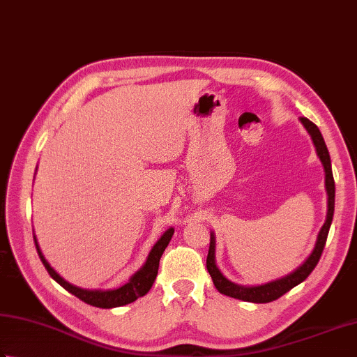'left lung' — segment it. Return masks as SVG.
<instances>
[{
    "label": "left lung",
    "mask_w": 357,
    "mask_h": 357,
    "mask_svg": "<svg viewBox=\"0 0 357 357\" xmlns=\"http://www.w3.org/2000/svg\"><path fill=\"white\" fill-rule=\"evenodd\" d=\"M300 122L303 123L306 131L310 132L312 139V144L316 146L317 156L322 160L324 170H325V187H326V195H328V212H326V220L325 225L320 229L317 235L316 246H314L311 255L306 258L302 266H298L296 271H292L291 274L284 275L282 278H277L274 282L264 283L260 286H241L235 284L221 274L215 263V234L211 232V246H208V254H207V271L211 274L215 288L218 289L221 294L243 300V302H252V303H269L272 300H277L282 297L286 292L291 291L294 286L300 284L303 280L308 278V275L317 266V263L322 257L325 243L328 238V232H330L333 215H334V197H336V190H334V178H333V170H331V159L330 153L325 145V141L322 137V132L317 128V125H314L310 119L300 117Z\"/></svg>",
    "instance_id": "obj_1"
}]
</instances>
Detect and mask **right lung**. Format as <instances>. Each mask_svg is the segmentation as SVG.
<instances>
[{
  "instance_id": "obj_1",
  "label": "right lung",
  "mask_w": 357,
  "mask_h": 357,
  "mask_svg": "<svg viewBox=\"0 0 357 357\" xmlns=\"http://www.w3.org/2000/svg\"><path fill=\"white\" fill-rule=\"evenodd\" d=\"M173 232H174L173 229L165 230L164 235L160 236L158 243L150 250L149 258H146L144 266L130 278L128 283H125L123 286H121V288H117V289H108V291L83 289V288H77V286L66 282L65 278L60 277L57 272L51 268V264L46 261L45 255L41 254V249L38 246L37 238H35V235H33V241H35V248H37L40 260L45 264V268L49 272V275H51L60 286H63V288H65L68 292H71L73 296L79 297L82 302L97 306V308H116V306H123V305L135 302V300L145 296L146 292L151 289V286H153V283H155V278L158 275L159 260H160V257H162L165 248L169 246Z\"/></svg>"
}]
</instances>
